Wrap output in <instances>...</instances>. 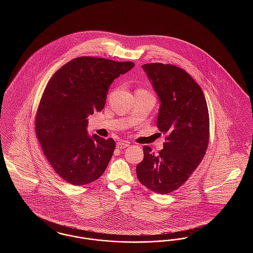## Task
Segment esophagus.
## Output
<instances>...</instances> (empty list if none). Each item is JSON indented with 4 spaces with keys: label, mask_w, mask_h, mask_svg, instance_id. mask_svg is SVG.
<instances>
[{
    "label": "esophagus",
    "mask_w": 253,
    "mask_h": 253,
    "mask_svg": "<svg viewBox=\"0 0 253 253\" xmlns=\"http://www.w3.org/2000/svg\"><path fill=\"white\" fill-rule=\"evenodd\" d=\"M128 146H129L128 142H118V143H117V148L120 149V150H122V149H124V148H127Z\"/></svg>",
    "instance_id": "obj_1"
}]
</instances>
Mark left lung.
Wrapping results in <instances>:
<instances>
[{
    "instance_id": "left-lung-1",
    "label": "left lung",
    "mask_w": 253,
    "mask_h": 253,
    "mask_svg": "<svg viewBox=\"0 0 253 253\" xmlns=\"http://www.w3.org/2000/svg\"><path fill=\"white\" fill-rule=\"evenodd\" d=\"M142 68L159 99L157 127L167 137L157 155L143 147L144 158L136 166V175L149 190L167 194L188 180L204 157L209 111L202 89L183 69L163 63Z\"/></svg>"
}]
</instances>
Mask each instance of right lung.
<instances>
[{
  "instance_id": "right-lung-1",
  "label": "right lung",
  "mask_w": 253,
  "mask_h": 253,
  "mask_svg": "<svg viewBox=\"0 0 253 253\" xmlns=\"http://www.w3.org/2000/svg\"><path fill=\"white\" fill-rule=\"evenodd\" d=\"M134 66L131 61L81 57L64 64L49 81L36 117V134L56 173L81 186L99 178L116 148L87 131L88 116L101 111L109 88Z\"/></svg>"
}]
</instances>
